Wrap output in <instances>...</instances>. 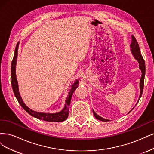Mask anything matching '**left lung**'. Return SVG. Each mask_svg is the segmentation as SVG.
Masks as SVG:
<instances>
[{"label": "left lung", "instance_id": "left-lung-1", "mask_svg": "<svg viewBox=\"0 0 154 154\" xmlns=\"http://www.w3.org/2000/svg\"><path fill=\"white\" fill-rule=\"evenodd\" d=\"M131 53L132 54V56H134L136 60L137 61V62L139 63V68L140 69L141 71V77L140 79V97H139V99L138 101L137 102L136 104L135 105V106L137 105V103H138L139 100H140V98H141V95H142V93H143V87H144V80H145V61L141 56V52H140V47H139L138 43L136 40V39L135 38V37L133 35L132 36V42H131ZM134 106V107H135ZM134 107L132 109L129 111V112H131L134 108ZM93 115L95 116V117L98 119V120H100V121H103V122H107L108 120L107 119L103 118L101 116H100L99 115H98L93 110ZM128 112V113H129Z\"/></svg>", "mask_w": 154, "mask_h": 154}]
</instances>
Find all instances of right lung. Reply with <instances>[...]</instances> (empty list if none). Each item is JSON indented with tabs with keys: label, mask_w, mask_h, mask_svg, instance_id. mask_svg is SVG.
Segmentation results:
<instances>
[{
	"label": "right lung",
	"mask_w": 154,
	"mask_h": 154,
	"mask_svg": "<svg viewBox=\"0 0 154 154\" xmlns=\"http://www.w3.org/2000/svg\"><path fill=\"white\" fill-rule=\"evenodd\" d=\"M19 42H18L15 51H14V54L13 56V61L11 63V84L12 88L14 92V95H15L18 102L20 104V106L23 108V109L27 112L29 115H31L33 117H35L39 120H42L47 122H61L66 120L69 114V106L71 101V98L73 92L75 91L76 88L78 87L79 80L77 79L75 82L72 85V88L68 92V95L67 96L66 100L65 101V104L63 108V109L55 113H48V112H37L31 109L30 108L28 107L25 103L23 102L22 98L20 96V94L19 92L18 89V84L16 75V65L17 61V56H18V49Z\"/></svg>",
	"instance_id": "obj_1"
}]
</instances>
